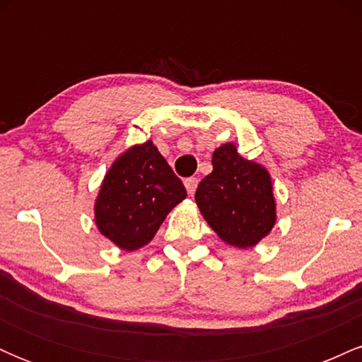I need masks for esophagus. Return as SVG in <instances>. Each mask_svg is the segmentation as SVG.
<instances>
[{
	"mask_svg": "<svg viewBox=\"0 0 362 362\" xmlns=\"http://www.w3.org/2000/svg\"><path fill=\"white\" fill-rule=\"evenodd\" d=\"M185 189H187V192H189L190 195H194L195 194V189H197V184H199V180L195 177H189V178H185Z\"/></svg>",
	"mask_w": 362,
	"mask_h": 362,
	"instance_id": "obj_1",
	"label": "esophagus"
}]
</instances>
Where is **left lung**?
Segmentation results:
<instances>
[{
    "mask_svg": "<svg viewBox=\"0 0 362 362\" xmlns=\"http://www.w3.org/2000/svg\"><path fill=\"white\" fill-rule=\"evenodd\" d=\"M195 202L219 238L238 248L259 243L276 223L271 175L233 143L213 153V172L199 184Z\"/></svg>",
    "mask_w": 362,
    "mask_h": 362,
    "instance_id": "1",
    "label": "left lung"
}]
</instances>
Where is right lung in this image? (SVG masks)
<instances>
[{
	"mask_svg": "<svg viewBox=\"0 0 362 362\" xmlns=\"http://www.w3.org/2000/svg\"><path fill=\"white\" fill-rule=\"evenodd\" d=\"M185 197L180 178L146 141L129 148L107 172L95 202V221L119 248L138 250L151 242L167 214Z\"/></svg>",
	"mask_w": 362,
	"mask_h": 362,
	"instance_id": "right-lung-1",
	"label": "right lung"
}]
</instances>
